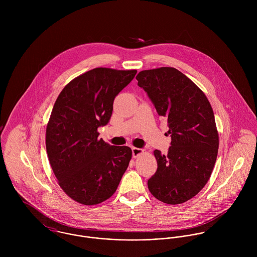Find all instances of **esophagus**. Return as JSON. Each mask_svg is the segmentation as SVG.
Masks as SVG:
<instances>
[{
	"instance_id": "obj_1",
	"label": "esophagus",
	"mask_w": 257,
	"mask_h": 257,
	"mask_svg": "<svg viewBox=\"0 0 257 257\" xmlns=\"http://www.w3.org/2000/svg\"><path fill=\"white\" fill-rule=\"evenodd\" d=\"M133 156L136 158V157H138V156H140L141 154H143L144 153V149H142V148H138V147H133Z\"/></svg>"
}]
</instances>
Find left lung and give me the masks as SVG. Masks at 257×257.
I'll use <instances>...</instances> for the list:
<instances>
[{"mask_svg": "<svg viewBox=\"0 0 257 257\" xmlns=\"http://www.w3.org/2000/svg\"><path fill=\"white\" fill-rule=\"evenodd\" d=\"M137 80L167 119L171 137L166 155L153 151L157 170L148 189L163 203L182 204L204 188L213 172L219 149L214 111L204 92L173 67L141 71Z\"/></svg>", "mask_w": 257, "mask_h": 257, "instance_id": "obj_1", "label": "left lung"}]
</instances>
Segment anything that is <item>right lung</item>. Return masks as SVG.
<instances>
[{"label": "right lung", "mask_w": 257, "mask_h": 257, "mask_svg": "<svg viewBox=\"0 0 257 257\" xmlns=\"http://www.w3.org/2000/svg\"><path fill=\"white\" fill-rule=\"evenodd\" d=\"M137 70L95 68L70 81L55 101L46 126L45 146L61 189L87 206L110 198L132 159L128 147L98 139L110 120L115 96Z\"/></svg>", "instance_id": "obj_1"}]
</instances>
